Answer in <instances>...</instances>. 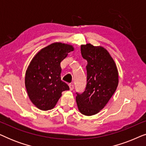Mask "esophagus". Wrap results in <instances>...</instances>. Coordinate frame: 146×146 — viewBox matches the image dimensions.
Listing matches in <instances>:
<instances>
[{
    "label": "esophagus",
    "instance_id": "1",
    "mask_svg": "<svg viewBox=\"0 0 146 146\" xmlns=\"http://www.w3.org/2000/svg\"><path fill=\"white\" fill-rule=\"evenodd\" d=\"M69 87H70V90H74V85L72 84H70L69 85Z\"/></svg>",
    "mask_w": 146,
    "mask_h": 146
}]
</instances>
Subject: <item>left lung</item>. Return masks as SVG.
Here are the masks:
<instances>
[{"label":"left lung","mask_w":146,"mask_h":146,"mask_svg":"<svg viewBox=\"0 0 146 146\" xmlns=\"http://www.w3.org/2000/svg\"><path fill=\"white\" fill-rule=\"evenodd\" d=\"M81 54L87 61V84L76 100L80 112L85 115L96 114L108 102L118 85V71L108 51L91 44L81 45Z\"/></svg>","instance_id":"8db88e82"}]
</instances>
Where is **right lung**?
I'll use <instances>...</instances> for the list:
<instances>
[{
  "label": "right lung",
  "mask_w": 146,
  "mask_h": 146,
  "mask_svg": "<svg viewBox=\"0 0 146 146\" xmlns=\"http://www.w3.org/2000/svg\"><path fill=\"white\" fill-rule=\"evenodd\" d=\"M74 50L72 45L54 42L41 49L27 68L25 86L32 102L41 110L54 108L69 86L61 80L60 62Z\"/></svg>",
  "instance_id": "add662e5"
}]
</instances>
